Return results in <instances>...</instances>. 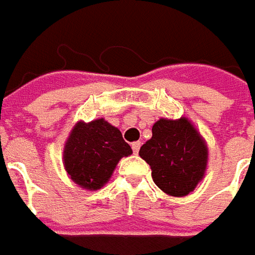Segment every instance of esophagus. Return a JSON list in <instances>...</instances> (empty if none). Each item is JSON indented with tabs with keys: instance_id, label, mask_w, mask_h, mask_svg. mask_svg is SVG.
I'll list each match as a JSON object with an SVG mask.
<instances>
[{
	"instance_id": "1",
	"label": "esophagus",
	"mask_w": 255,
	"mask_h": 255,
	"mask_svg": "<svg viewBox=\"0 0 255 255\" xmlns=\"http://www.w3.org/2000/svg\"><path fill=\"white\" fill-rule=\"evenodd\" d=\"M140 147H141V142L140 141H136L131 144V149H133V152L137 153L138 151H140Z\"/></svg>"
}]
</instances>
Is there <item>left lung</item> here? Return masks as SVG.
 <instances>
[{"mask_svg":"<svg viewBox=\"0 0 255 255\" xmlns=\"http://www.w3.org/2000/svg\"><path fill=\"white\" fill-rule=\"evenodd\" d=\"M138 155L151 166L152 180L165 194L176 198L192 192L206 174L207 142L185 117L160 118L152 126V137Z\"/></svg>","mask_w":255,"mask_h":255,"instance_id":"8db88e82","label":"left lung"}]
</instances>
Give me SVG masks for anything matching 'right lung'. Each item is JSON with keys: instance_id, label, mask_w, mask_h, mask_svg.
<instances>
[{"instance_id": "add662e5", "label": "right lung", "mask_w": 255, "mask_h": 255, "mask_svg": "<svg viewBox=\"0 0 255 255\" xmlns=\"http://www.w3.org/2000/svg\"><path fill=\"white\" fill-rule=\"evenodd\" d=\"M131 153L121 130L104 118L78 121L64 144L63 165L78 187L97 191L111 178L119 160Z\"/></svg>"}]
</instances>
